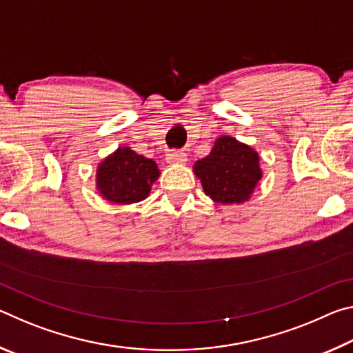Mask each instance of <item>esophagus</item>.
<instances>
[{
    "mask_svg": "<svg viewBox=\"0 0 353 353\" xmlns=\"http://www.w3.org/2000/svg\"><path fill=\"white\" fill-rule=\"evenodd\" d=\"M166 162L168 163H185L187 162V155H185V152L181 151V149H174V151L166 154Z\"/></svg>",
    "mask_w": 353,
    "mask_h": 353,
    "instance_id": "esophagus-1",
    "label": "esophagus"
}]
</instances>
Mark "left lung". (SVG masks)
<instances>
[{
	"mask_svg": "<svg viewBox=\"0 0 353 353\" xmlns=\"http://www.w3.org/2000/svg\"><path fill=\"white\" fill-rule=\"evenodd\" d=\"M207 196L223 204L248 201L261 177L259 154L232 137L214 141L212 152L194 165Z\"/></svg>",
	"mask_w": 353,
	"mask_h": 353,
	"instance_id": "obj_1",
	"label": "left lung"
}]
</instances>
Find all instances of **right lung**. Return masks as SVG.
<instances>
[{"label": "right lung", "mask_w": 353, "mask_h": 353, "mask_svg": "<svg viewBox=\"0 0 353 353\" xmlns=\"http://www.w3.org/2000/svg\"><path fill=\"white\" fill-rule=\"evenodd\" d=\"M159 177L154 160L119 148L99 165L97 183L99 193L115 204H132L145 199Z\"/></svg>", "instance_id": "add662e5"}]
</instances>
